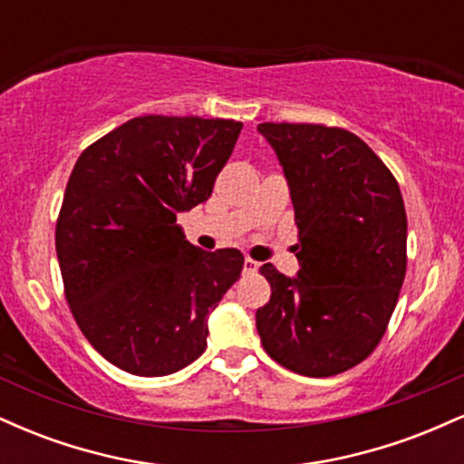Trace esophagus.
Returning <instances> with one entry per match:
<instances>
[{"label":"esophagus","instance_id":"esophagus-1","mask_svg":"<svg viewBox=\"0 0 464 464\" xmlns=\"http://www.w3.org/2000/svg\"><path fill=\"white\" fill-rule=\"evenodd\" d=\"M257 268H259V264L255 262V259H250V257L244 259V273H257Z\"/></svg>","mask_w":464,"mask_h":464}]
</instances>
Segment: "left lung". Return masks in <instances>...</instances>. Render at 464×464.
Instances as JSON below:
<instances>
[{
  "mask_svg": "<svg viewBox=\"0 0 464 464\" xmlns=\"http://www.w3.org/2000/svg\"><path fill=\"white\" fill-rule=\"evenodd\" d=\"M299 227L296 279L264 264L270 301L255 314L266 353L307 377L353 369L386 334L406 276L408 220L386 163L338 126L264 121Z\"/></svg>",
  "mask_w": 464,
  "mask_h": 464,
  "instance_id": "1",
  "label": "left lung"
}]
</instances>
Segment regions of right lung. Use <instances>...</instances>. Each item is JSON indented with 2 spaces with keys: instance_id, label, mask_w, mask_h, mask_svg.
I'll return each instance as SVG.
<instances>
[{
  "instance_id": "1",
  "label": "right lung",
  "mask_w": 464,
  "mask_h": 464,
  "mask_svg": "<svg viewBox=\"0 0 464 464\" xmlns=\"http://www.w3.org/2000/svg\"><path fill=\"white\" fill-rule=\"evenodd\" d=\"M239 130L222 117H132L73 165L56 220L65 299L117 369L161 377L205 351L207 314L244 255L191 246L177 216L209 198Z\"/></svg>"
}]
</instances>
